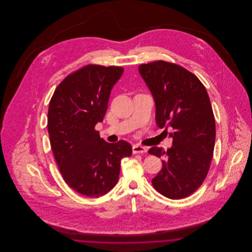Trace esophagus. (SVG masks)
<instances>
[{
	"label": "esophagus",
	"mask_w": 252,
	"mask_h": 252,
	"mask_svg": "<svg viewBox=\"0 0 252 252\" xmlns=\"http://www.w3.org/2000/svg\"><path fill=\"white\" fill-rule=\"evenodd\" d=\"M132 151H133V154H143V153H145L147 151V149H146V147H144L143 145L134 144L132 146Z\"/></svg>",
	"instance_id": "obj_1"
}]
</instances>
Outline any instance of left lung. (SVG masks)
Masks as SVG:
<instances>
[{
	"label": "left lung",
	"instance_id": "8db88e82",
	"mask_svg": "<svg viewBox=\"0 0 252 252\" xmlns=\"http://www.w3.org/2000/svg\"><path fill=\"white\" fill-rule=\"evenodd\" d=\"M139 72L155 101L157 126L174 129L167 151L157 146L148 150L165 158L152 185L168 198H184L203 183L214 156L216 121L210 98L201 81L175 63L158 60L140 65Z\"/></svg>",
	"mask_w": 252,
	"mask_h": 252
}]
</instances>
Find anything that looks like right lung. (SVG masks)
Segmentation results:
<instances>
[{
	"mask_svg": "<svg viewBox=\"0 0 252 252\" xmlns=\"http://www.w3.org/2000/svg\"><path fill=\"white\" fill-rule=\"evenodd\" d=\"M124 68L90 64L60 83L49 103L50 144L64 181L78 193L99 197L117 183L130 144H108L94 129L108 109L111 89Z\"/></svg>",
	"mask_w": 252,
	"mask_h": 252,
	"instance_id": "1",
	"label": "right lung"
}]
</instances>
